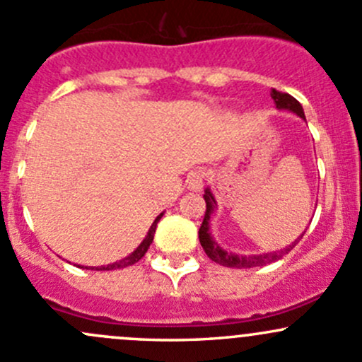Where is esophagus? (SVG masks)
<instances>
[{"instance_id": "34e87169", "label": "esophagus", "mask_w": 362, "mask_h": 362, "mask_svg": "<svg viewBox=\"0 0 362 362\" xmlns=\"http://www.w3.org/2000/svg\"><path fill=\"white\" fill-rule=\"evenodd\" d=\"M204 180H206V173H204V170L191 171V173L187 175V187L194 192L201 191L204 185Z\"/></svg>"}]
</instances>
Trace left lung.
<instances>
[{
    "label": "left lung",
    "instance_id": "8db88e82",
    "mask_svg": "<svg viewBox=\"0 0 362 362\" xmlns=\"http://www.w3.org/2000/svg\"><path fill=\"white\" fill-rule=\"evenodd\" d=\"M271 97L274 98V102H276L277 109H281V111H291V112H295L296 116L302 117V119H305V114H303L302 105H300V102L296 100L295 97H291V95L283 93V91H277L274 88L271 91ZM203 197H204V201H206V213H204L203 223H201V227H199V243H201V246H203L204 253H206L213 262L223 265V267L250 269V267H260V265L271 264V262L279 260L284 253H288V251L295 248L296 243H298L300 239L303 238V234H305V232H303L298 239H295V243H291L288 248L281 250L279 253H276V251H274V253H264V255L229 253V251L220 248L218 243L211 238L210 216L213 215V211H215L216 201H215V197H213V194L210 192V189H206V191H204Z\"/></svg>",
    "mask_w": 362,
    "mask_h": 362
}]
</instances>
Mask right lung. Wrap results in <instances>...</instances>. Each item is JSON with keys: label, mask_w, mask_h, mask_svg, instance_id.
Here are the masks:
<instances>
[{"label": "right lung", "mask_w": 362, "mask_h": 362, "mask_svg": "<svg viewBox=\"0 0 362 362\" xmlns=\"http://www.w3.org/2000/svg\"><path fill=\"white\" fill-rule=\"evenodd\" d=\"M161 216H163V213H161V215L156 216V220H154V222H152L149 232H147L146 239H144V241L140 243V246L135 251H133V253L128 255V257L121 258L119 262H114V264L102 265V267H97V271H114V269H124V267H130V265H133V264H136V262H139L140 258H142L144 255L147 253V250H149L152 239H154L156 226H158V222H159V218H161ZM78 267H81V265H78ZM81 269H93V267H81Z\"/></svg>", "instance_id": "right-lung-1"}]
</instances>
